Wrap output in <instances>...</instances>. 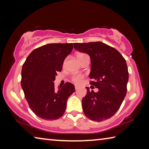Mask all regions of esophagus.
<instances>
[{"instance_id":"1","label":"esophagus","mask_w":149,"mask_h":149,"mask_svg":"<svg viewBox=\"0 0 149 149\" xmlns=\"http://www.w3.org/2000/svg\"><path fill=\"white\" fill-rule=\"evenodd\" d=\"M79 89V87H78V86H75V91H77V90Z\"/></svg>"}]
</instances>
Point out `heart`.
Masks as SVG:
<instances>
[{
    "label": "heart",
    "mask_w": 149,
    "mask_h": 149,
    "mask_svg": "<svg viewBox=\"0 0 149 149\" xmlns=\"http://www.w3.org/2000/svg\"><path fill=\"white\" fill-rule=\"evenodd\" d=\"M80 54H79L77 55V56ZM65 63H66V60H65L64 62V65L65 64ZM82 79H83L82 75H75V76H74V77H73V81H74V82L77 84H81V83L82 82Z\"/></svg>",
    "instance_id": "1"
}]
</instances>
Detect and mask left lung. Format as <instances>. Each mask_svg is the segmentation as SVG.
<instances>
[{
    "label": "left lung",
    "mask_w": 149,
    "mask_h": 149,
    "mask_svg": "<svg viewBox=\"0 0 149 149\" xmlns=\"http://www.w3.org/2000/svg\"><path fill=\"white\" fill-rule=\"evenodd\" d=\"M74 49L87 54L91 58L90 82L99 91H90L82 99L85 115L93 121L102 122L113 116L119 109L127 93L129 74L125 60L118 50L97 41L74 44Z\"/></svg>",
    "instance_id": "obj_1"
}]
</instances>
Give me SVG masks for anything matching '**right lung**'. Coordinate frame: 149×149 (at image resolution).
<instances>
[{
	"label": "right lung",
	"mask_w": 149,
	"mask_h": 149,
	"mask_svg": "<svg viewBox=\"0 0 149 149\" xmlns=\"http://www.w3.org/2000/svg\"><path fill=\"white\" fill-rule=\"evenodd\" d=\"M72 43L45 45L29 54L22 66L21 85L29 108L37 116L54 120L64 114L67 100L75 86L65 83L54 89L58 72H61L65 58L71 53Z\"/></svg>",
	"instance_id": "add662e5"
}]
</instances>
